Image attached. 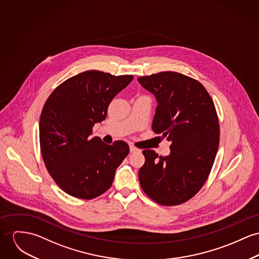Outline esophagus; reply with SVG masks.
Here are the masks:
<instances>
[{
    "instance_id": "1",
    "label": "esophagus",
    "mask_w": 259,
    "mask_h": 259,
    "mask_svg": "<svg viewBox=\"0 0 259 259\" xmlns=\"http://www.w3.org/2000/svg\"><path fill=\"white\" fill-rule=\"evenodd\" d=\"M141 150L138 149L137 147H135V146H133V145H130V152L131 153H137V152H140Z\"/></svg>"
}]
</instances>
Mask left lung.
Instances as JSON below:
<instances>
[{"label": "left lung", "instance_id": "8db88e82", "mask_svg": "<svg viewBox=\"0 0 259 259\" xmlns=\"http://www.w3.org/2000/svg\"><path fill=\"white\" fill-rule=\"evenodd\" d=\"M138 81L158 101L153 131L171 142L166 157L143 151L141 187L159 205L182 204L202 188L218 152L219 119L214 102L201 82L177 72L144 76Z\"/></svg>", "mask_w": 259, "mask_h": 259}]
</instances>
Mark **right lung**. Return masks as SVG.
<instances>
[{
    "mask_svg": "<svg viewBox=\"0 0 259 259\" xmlns=\"http://www.w3.org/2000/svg\"><path fill=\"white\" fill-rule=\"evenodd\" d=\"M133 78L85 71L63 81L46 100L40 115L41 155L49 175L67 194L94 199L110 188L129 146L124 141L107 145L90 135Z\"/></svg>",
    "mask_w": 259,
    "mask_h": 259,
    "instance_id": "1",
    "label": "right lung"
}]
</instances>
